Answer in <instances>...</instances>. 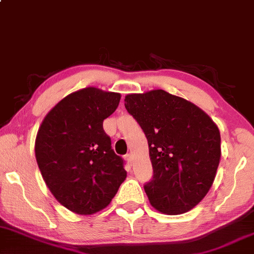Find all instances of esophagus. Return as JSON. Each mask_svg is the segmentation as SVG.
I'll use <instances>...</instances> for the list:
<instances>
[{
	"mask_svg": "<svg viewBox=\"0 0 254 254\" xmlns=\"http://www.w3.org/2000/svg\"><path fill=\"white\" fill-rule=\"evenodd\" d=\"M125 158H127V162H129V163L130 164H132V155H131V154H127V155H125Z\"/></svg>",
	"mask_w": 254,
	"mask_h": 254,
	"instance_id": "1",
	"label": "esophagus"
}]
</instances>
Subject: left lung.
<instances>
[{"label": "left lung", "mask_w": 254, "mask_h": 254, "mask_svg": "<svg viewBox=\"0 0 254 254\" xmlns=\"http://www.w3.org/2000/svg\"><path fill=\"white\" fill-rule=\"evenodd\" d=\"M124 102L148 139L154 177L144 190L150 204L168 215L194 208L214 182L219 127L195 104L163 90L127 94Z\"/></svg>", "instance_id": "left-lung-1"}]
</instances>
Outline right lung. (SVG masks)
<instances>
[{"instance_id": "right-lung-1", "label": "right lung", "mask_w": 254, "mask_h": 254, "mask_svg": "<svg viewBox=\"0 0 254 254\" xmlns=\"http://www.w3.org/2000/svg\"><path fill=\"white\" fill-rule=\"evenodd\" d=\"M121 93L85 87L54 106L40 125L35 157L57 201L80 215L108 207L127 179L103 122L118 108Z\"/></svg>"}]
</instances>
